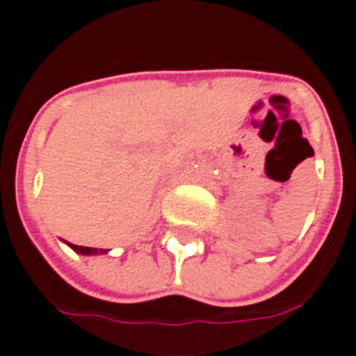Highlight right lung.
I'll use <instances>...</instances> for the list:
<instances>
[{
  "label": "right lung",
  "mask_w": 356,
  "mask_h": 356,
  "mask_svg": "<svg viewBox=\"0 0 356 356\" xmlns=\"http://www.w3.org/2000/svg\"><path fill=\"white\" fill-rule=\"evenodd\" d=\"M68 244V242H66ZM68 246L72 248L76 254L80 255H99V254H106L108 250H99V248H86V246H76V244H68Z\"/></svg>",
  "instance_id": "obj_1"
}]
</instances>
